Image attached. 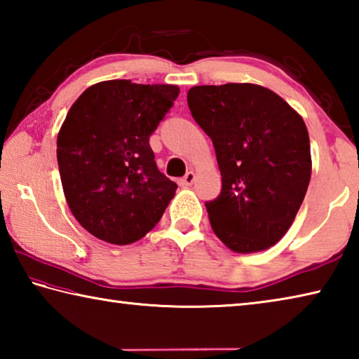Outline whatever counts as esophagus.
Segmentation results:
<instances>
[{"label": "esophagus", "mask_w": 359, "mask_h": 359, "mask_svg": "<svg viewBox=\"0 0 359 359\" xmlns=\"http://www.w3.org/2000/svg\"><path fill=\"white\" fill-rule=\"evenodd\" d=\"M194 182V172L193 171H188L184 177H182L180 180H179V184L182 185V187H190L191 184Z\"/></svg>", "instance_id": "obj_1"}]
</instances>
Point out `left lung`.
I'll list each match as a JSON object with an SVG mask.
<instances>
[{
    "instance_id": "obj_1",
    "label": "left lung",
    "mask_w": 359,
    "mask_h": 359,
    "mask_svg": "<svg viewBox=\"0 0 359 359\" xmlns=\"http://www.w3.org/2000/svg\"><path fill=\"white\" fill-rule=\"evenodd\" d=\"M193 118L214 144L222 191L205 203L210 226L238 253L280 241L306 196L312 174L306 123L287 101L255 83L188 90Z\"/></svg>"
}]
</instances>
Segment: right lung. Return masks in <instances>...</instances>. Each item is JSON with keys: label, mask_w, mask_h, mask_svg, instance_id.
<instances>
[{"label": "right lung", "mask_w": 359, "mask_h": 359, "mask_svg": "<svg viewBox=\"0 0 359 359\" xmlns=\"http://www.w3.org/2000/svg\"><path fill=\"white\" fill-rule=\"evenodd\" d=\"M177 85L106 81L71 106L57 139L60 177L82 226L126 245L154 229L177 184L160 172L149 137L172 107Z\"/></svg>", "instance_id": "right-lung-1"}]
</instances>
